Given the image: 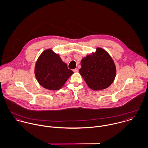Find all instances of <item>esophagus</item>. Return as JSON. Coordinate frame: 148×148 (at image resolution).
<instances>
[{
	"label": "esophagus",
	"instance_id": "esophagus-1",
	"mask_svg": "<svg viewBox=\"0 0 148 148\" xmlns=\"http://www.w3.org/2000/svg\"><path fill=\"white\" fill-rule=\"evenodd\" d=\"M73 71H74V72H75V73H76V72H78V69L77 68H76V69H74L73 70Z\"/></svg>",
	"mask_w": 148,
	"mask_h": 148
}]
</instances>
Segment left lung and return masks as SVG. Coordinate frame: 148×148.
Masks as SVG:
<instances>
[{
  "mask_svg": "<svg viewBox=\"0 0 148 148\" xmlns=\"http://www.w3.org/2000/svg\"><path fill=\"white\" fill-rule=\"evenodd\" d=\"M79 73L89 88L94 90L106 89L113 82L116 74L114 61L101 48L82 59Z\"/></svg>",
  "mask_w": 148,
  "mask_h": 148,
  "instance_id": "left-lung-1",
  "label": "left lung"
}]
</instances>
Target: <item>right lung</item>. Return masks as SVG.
<instances>
[{
	"label": "right lung",
	"mask_w": 148,
	"mask_h": 148,
	"mask_svg": "<svg viewBox=\"0 0 148 148\" xmlns=\"http://www.w3.org/2000/svg\"><path fill=\"white\" fill-rule=\"evenodd\" d=\"M73 71L67 68L59 55L51 50L44 51L37 60L35 74L39 84L45 89L58 90L60 89Z\"/></svg>",
	"instance_id": "1"
}]
</instances>
